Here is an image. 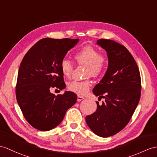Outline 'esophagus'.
<instances>
[{
  "label": "esophagus",
  "mask_w": 157,
  "mask_h": 157,
  "mask_svg": "<svg viewBox=\"0 0 157 157\" xmlns=\"http://www.w3.org/2000/svg\"><path fill=\"white\" fill-rule=\"evenodd\" d=\"M83 99H85V97H84L81 96V95H78L77 96V101H81L83 100Z\"/></svg>",
  "instance_id": "1"
}]
</instances>
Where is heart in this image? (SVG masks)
Masks as SVG:
<instances>
[{"label": "heart", "instance_id": "b5f03b06", "mask_svg": "<svg viewBox=\"0 0 157 157\" xmlns=\"http://www.w3.org/2000/svg\"><path fill=\"white\" fill-rule=\"evenodd\" d=\"M74 59L79 65H85V76L96 77L101 75L107 66V57L104 53L99 52L92 46H85L75 53ZM60 70L63 75L69 77L73 71V65L69 60L64 59L60 62ZM92 85L89 79L84 81H72L67 84L68 90L83 94L86 93Z\"/></svg>", "mask_w": 157, "mask_h": 157}]
</instances>
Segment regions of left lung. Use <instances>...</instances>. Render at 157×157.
Instances as JSON below:
<instances>
[{
	"instance_id": "left-lung-1",
	"label": "left lung",
	"mask_w": 157,
	"mask_h": 157,
	"mask_svg": "<svg viewBox=\"0 0 157 157\" xmlns=\"http://www.w3.org/2000/svg\"><path fill=\"white\" fill-rule=\"evenodd\" d=\"M97 44L107 52L109 65L93 93L105 101L101 105L97 102V110L86 117V122L97 135L109 137L131 120L140 100L141 79L135 60L123 45L104 39L98 40Z\"/></svg>"
}]
</instances>
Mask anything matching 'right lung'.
Instances as JSON below:
<instances>
[{
	"instance_id": "add662e5",
	"label": "right lung",
	"mask_w": 157,
	"mask_h": 157,
	"mask_svg": "<svg viewBox=\"0 0 157 157\" xmlns=\"http://www.w3.org/2000/svg\"><path fill=\"white\" fill-rule=\"evenodd\" d=\"M78 39L44 38L26 52L20 64L16 85L18 104L26 121L41 131L57 127L77 96L65 91L55 96L51 88H65L60 62Z\"/></svg>"
}]
</instances>
